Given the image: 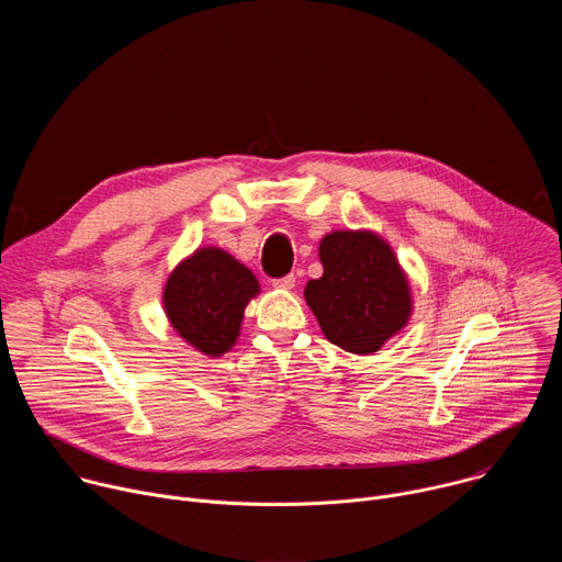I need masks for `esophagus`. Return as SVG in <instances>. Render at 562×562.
<instances>
[{"mask_svg":"<svg viewBox=\"0 0 562 562\" xmlns=\"http://www.w3.org/2000/svg\"><path fill=\"white\" fill-rule=\"evenodd\" d=\"M273 286H276V289H282V291H289V289L295 286V276L289 273V276H284V278H278V280H273Z\"/></svg>","mask_w":562,"mask_h":562,"instance_id":"esophagus-1","label":"esophagus"}]
</instances>
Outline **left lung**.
I'll use <instances>...</instances> for the list:
<instances>
[{"mask_svg":"<svg viewBox=\"0 0 562 562\" xmlns=\"http://www.w3.org/2000/svg\"><path fill=\"white\" fill-rule=\"evenodd\" d=\"M319 262L325 271L304 297L329 342L369 356L409 323L407 276L380 235L334 231L319 243Z\"/></svg>","mask_w":562,"mask_h":562,"instance_id":"obj_1","label":"left lung"}]
</instances>
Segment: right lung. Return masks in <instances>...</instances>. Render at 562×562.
Segmentation results:
<instances>
[{"mask_svg":"<svg viewBox=\"0 0 562 562\" xmlns=\"http://www.w3.org/2000/svg\"><path fill=\"white\" fill-rule=\"evenodd\" d=\"M258 293L260 284L245 265L222 249L204 247L176 267L162 300L180 338L217 358L235 345L245 306Z\"/></svg>","mask_w":562,"mask_h":562,"instance_id":"1","label":"right lung"}]
</instances>
